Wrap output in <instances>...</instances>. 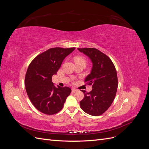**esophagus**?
<instances>
[{
    "mask_svg": "<svg viewBox=\"0 0 149 149\" xmlns=\"http://www.w3.org/2000/svg\"><path fill=\"white\" fill-rule=\"evenodd\" d=\"M71 91H72V92H73V93H76V92L78 91V90L76 89H75V88H72Z\"/></svg>",
    "mask_w": 149,
    "mask_h": 149,
    "instance_id": "1",
    "label": "esophagus"
}]
</instances>
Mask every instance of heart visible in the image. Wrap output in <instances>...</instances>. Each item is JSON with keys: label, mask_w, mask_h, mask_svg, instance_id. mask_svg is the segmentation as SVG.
<instances>
[{"label": "heart", "mask_w": 149, "mask_h": 149, "mask_svg": "<svg viewBox=\"0 0 149 149\" xmlns=\"http://www.w3.org/2000/svg\"><path fill=\"white\" fill-rule=\"evenodd\" d=\"M79 60H84L82 57H80V56H77V57H75L74 58V61H78Z\"/></svg>", "instance_id": "heart-1"}]
</instances>
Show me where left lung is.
I'll use <instances>...</instances> for the list:
<instances>
[{
	"instance_id": "left-lung-1",
	"label": "left lung",
	"mask_w": 149,
	"mask_h": 149,
	"mask_svg": "<svg viewBox=\"0 0 149 149\" xmlns=\"http://www.w3.org/2000/svg\"><path fill=\"white\" fill-rule=\"evenodd\" d=\"M91 60V73L84 82L92 84V90L88 93L81 90L84 97L80 106L86 113L93 116L102 114L113 102L118 86V76L113 63L104 53L96 48H78Z\"/></svg>"
}]
</instances>
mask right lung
<instances>
[{
	"mask_svg": "<svg viewBox=\"0 0 149 149\" xmlns=\"http://www.w3.org/2000/svg\"><path fill=\"white\" fill-rule=\"evenodd\" d=\"M74 49L49 48L36 56L28 68L25 78L26 91L35 107L43 114L52 115L60 111L71 92L68 87H56L52 76Z\"/></svg>",
	"mask_w": 149,
	"mask_h": 149,
	"instance_id": "add662e5",
	"label": "right lung"
}]
</instances>
